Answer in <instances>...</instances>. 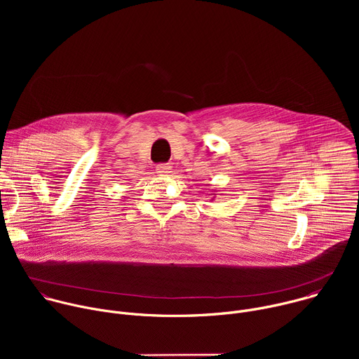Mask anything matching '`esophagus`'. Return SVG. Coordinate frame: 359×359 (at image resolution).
Listing matches in <instances>:
<instances>
[{"mask_svg": "<svg viewBox=\"0 0 359 359\" xmlns=\"http://www.w3.org/2000/svg\"><path fill=\"white\" fill-rule=\"evenodd\" d=\"M156 173L159 176H169L172 173V166L168 165V163H162V165H158L156 168Z\"/></svg>", "mask_w": 359, "mask_h": 359, "instance_id": "1", "label": "esophagus"}]
</instances>
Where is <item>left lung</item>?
<instances>
[{
    "instance_id": "left-lung-1",
    "label": "left lung",
    "mask_w": 359,
    "mask_h": 359,
    "mask_svg": "<svg viewBox=\"0 0 359 359\" xmlns=\"http://www.w3.org/2000/svg\"><path fill=\"white\" fill-rule=\"evenodd\" d=\"M209 196H212V197H213V198H215V197H216V194H215V191H212V193H210V194H209ZM213 198H212V200H213Z\"/></svg>"
}]
</instances>
